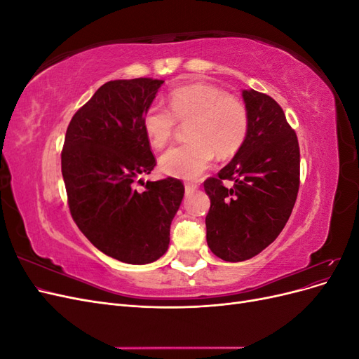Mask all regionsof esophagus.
Wrapping results in <instances>:
<instances>
[{
	"instance_id": "obj_1",
	"label": "esophagus",
	"mask_w": 359,
	"mask_h": 359,
	"mask_svg": "<svg viewBox=\"0 0 359 359\" xmlns=\"http://www.w3.org/2000/svg\"><path fill=\"white\" fill-rule=\"evenodd\" d=\"M184 187H186V193H190V191H194L198 189V184H194V182H186L184 184Z\"/></svg>"
}]
</instances>
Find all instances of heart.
Returning a JSON list of instances; mask_svg holds the SVG:
<instances>
[{
  "instance_id": "b5f03b06",
  "label": "heart",
  "mask_w": 359,
  "mask_h": 359,
  "mask_svg": "<svg viewBox=\"0 0 359 359\" xmlns=\"http://www.w3.org/2000/svg\"><path fill=\"white\" fill-rule=\"evenodd\" d=\"M169 109L153 103L142 115V127L156 149L165 148L177 123L187 126L189 142L173 147L160 157L161 170L178 178H198L214 156L229 158L244 145L250 114L240 97L211 83L181 85L169 93Z\"/></svg>"
}]
</instances>
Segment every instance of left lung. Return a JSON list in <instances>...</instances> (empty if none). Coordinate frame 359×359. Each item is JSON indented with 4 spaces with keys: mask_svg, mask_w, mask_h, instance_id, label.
<instances>
[{
    "mask_svg": "<svg viewBox=\"0 0 359 359\" xmlns=\"http://www.w3.org/2000/svg\"><path fill=\"white\" fill-rule=\"evenodd\" d=\"M250 114L244 145L217 177L205 180L211 199L206 243L227 262L262 252L283 231L299 189V145L281 106L264 93L243 91ZM234 182L229 189L222 181Z\"/></svg>",
    "mask_w": 359,
    "mask_h": 359,
    "instance_id": "left-lung-1",
    "label": "left lung"
}]
</instances>
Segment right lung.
<instances>
[{
  "label": "right lung",
  "instance_id": "add662e5",
  "mask_svg": "<svg viewBox=\"0 0 359 359\" xmlns=\"http://www.w3.org/2000/svg\"><path fill=\"white\" fill-rule=\"evenodd\" d=\"M165 81L118 79L102 85L76 112L61 151L70 214L90 243L126 264L166 253L182 196L177 178L142 182L157 165L142 115Z\"/></svg>",
  "mask_w": 359,
  "mask_h": 359
}]
</instances>
